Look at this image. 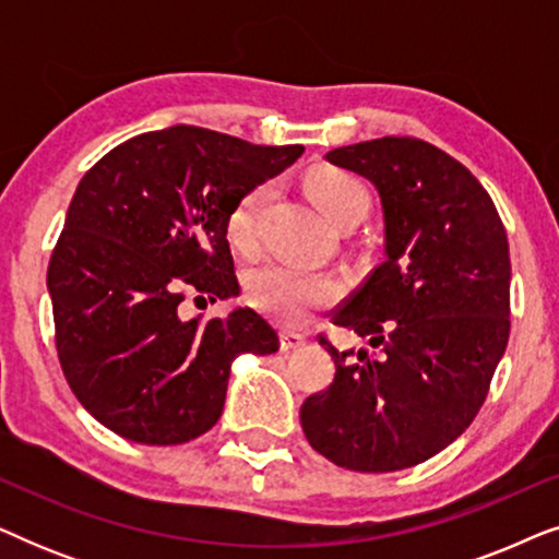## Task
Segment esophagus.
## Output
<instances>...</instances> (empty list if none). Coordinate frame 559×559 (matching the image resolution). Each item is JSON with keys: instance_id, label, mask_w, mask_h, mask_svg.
<instances>
[{"instance_id": "34e87169", "label": "esophagus", "mask_w": 559, "mask_h": 559, "mask_svg": "<svg viewBox=\"0 0 559 559\" xmlns=\"http://www.w3.org/2000/svg\"><path fill=\"white\" fill-rule=\"evenodd\" d=\"M280 343H282V350H300L305 346V335L295 331H282Z\"/></svg>"}]
</instances>
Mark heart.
<instances>
[{"mask_svg":"<svg viewBox=\"0 0 559 559\" xmlns=\"http://www.w3.org/2000/svg\"><path fill=\"white\" fill-rule=\"evenodd\" d=\"M308 193L325 218L335 226L346 221H361L369 211V190L358 178L338 170L320 167L308 175ZM272 201L270 182H259L239 195L226 216L228 241L243 254L259 247V221ZM343 280L331 272H310L293 264H264L247 277V297L257 310L266 312L285 325H300L312 310L328 308L343 295Z\"/></svg>","mask_w":559,"mask_h":559,"instance_id":"obj_1","label":"heart"}]
</instances>
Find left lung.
<instances>
[{"instance_id":"obj_1","label":"left lung","mask_w":559,"mask_h":559,"mask_svg":"<svg viewBox=\"0 0 559 559\" xmlns=\"http://www.w3.org/2000/svg\"><path fill=\"white\" fill-rule=\"evenodd\" d=\"M325 159L379 190L386 257L333 312L373 354L350 356L318 335L335 379L302 402L300 423L341 468H412L461 438L507 350V228L476 175L417 136L348 144Z\"/></svg>"}]
</instances>
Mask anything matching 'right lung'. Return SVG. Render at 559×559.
<instances>
[{"mask_svg": "<svg viewBox=\"0 0 559 559\" xmlns=\"http://www.w3.org/2000/svg\"><path fill=\"white\" fill-rule=\"evenodd\" d=\"M302 152L178 124L121 142L83 175L48 289L60 369L111 432L142 445L201 438L224 412L234 358L280 348L254 310L180 320L178 305L239 293L228 211Z\"/></svg>", "mask_w": 559, "mask_h": 559, "instance_id": "add662e5", "label": "right lung"}]
</instances>
